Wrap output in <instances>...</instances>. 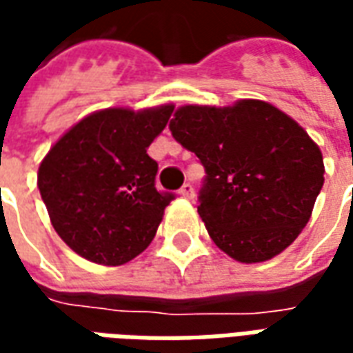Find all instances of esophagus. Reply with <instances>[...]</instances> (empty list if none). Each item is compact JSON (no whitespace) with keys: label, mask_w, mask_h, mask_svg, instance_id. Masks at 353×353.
I'll return each instance as SVG.
<instances>
[{"label":"esophagus","mask_w":353,"mask_h":353,"mask_svg":"<svg viewBox=\"0 0 353 353\" xmlns=\"http://www.w3.org/2000/svg\"><path fill=\"white\" fill-rule=\"evenodd\" d=\"M179 194L183 196V199H192L194 196V187L191 183H185L181 189H179Z\"/></svg>","instance_id":"esophagus-1"}]
</instances>
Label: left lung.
I'll return each instance as SVG.
<instances>
[{"label": "left lung", "instance_id": "obj_1", "mask_svg": "<svg viewBox=\"0 0 353 353\" xmlns=\"http://www.w3.org/2000/svg\"><path fill=\"white\" fill-rule=\"evenodd\" d=\"M168 126L206 170L199 214L219 250L240 263H261L293 244L325 174L303 126L261 100L183 105Z\"/></svg>", "mask_w": 353, "mask_h": 353}]
</instances>
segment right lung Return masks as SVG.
Here are the masks:
<instances>
[{"mask_svg":"<svg viewBox=\"0 0 353 353\" xmlns=\"http://www.w3.org/2000/svg\"><path fill=\"white\" fill-rule=\"evenodd\" d=\"M174 105L85 117L43 159L37 187L58 236L98 265L119 266L151 244L172 192L159 191L147 147Z\"/></svg>","mask_w":353,"mask_h":353,"instance_id":"add662e5","label":"right lung"}]
</instances>
